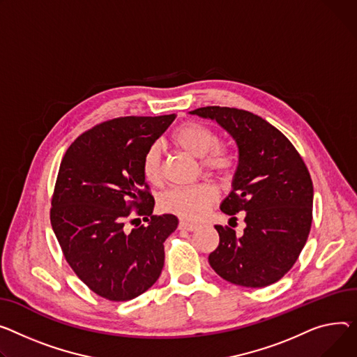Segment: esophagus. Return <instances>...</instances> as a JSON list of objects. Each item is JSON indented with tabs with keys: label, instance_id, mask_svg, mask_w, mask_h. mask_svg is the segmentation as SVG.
I'll list each match as a JSON object with an SVG mask.
<instances>
[{
	"label": "esophagus",
	"instance_id": "1",
	"mask_svg": "<svg viewBox=\"0 0 357 357\" xmlns=\"http://www.w3.org/2000/svg\"><path fill=\"white\" fill-rule=\"evenodd\" d=\"M179 229H185V231H194L197 229V225L195 224H191V222H185V221H181L179 225H178Z\"/></svg>",
	"mask_w": 357,
	"mask_h": 357
}]
</instances>
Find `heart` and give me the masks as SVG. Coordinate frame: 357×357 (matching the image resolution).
Returning <instances> with one entry per match:
<instances>
[{
	"mask_svg": "<svg viewBox=\"0 0 357 357\" xmlns=\"http://www.w3.org/2000/svg\"><path fill=\"white\" fill-rule=\"evenodd\" d=\"M174 144L197 158H202L205 168L215 172H228L234 165L231 152L218 145V135L211 128L188 122L176 128L172 133ZM142 171L148 182L159 183L162 181L160 146L151 145L142 159ZM217 199V189L209 183H197L189 186H175L166 191L159 201L163 212L195 221L204 215L205 209Z\"/></svg>",
	"mask_w": 357,
	"mask_h": 357,
	"instance_id": "1",
	"label": "heart"
}]
</instances>
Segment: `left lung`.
Instances as JSON below:
<instances>
[{
	"instance_id": "obj_1",
	"label": "left lung",
	"mask_w": 357,
	"mask_h": 357,
	"mask_svg": "<svg viewBox=\"0 0 357 357\" xmlns=\"http://www.w3.org/2000/svg\"><path fill=\"white\" fill-rule=\"evenodd\" d=\"M191 114L211 119L238 146L232 189L221 204L227 215L245 212L236 236L215 225L220 245L208 257L224 280L243 287L270 286L297 261L313 220V182L291 142L263 117L234 107L206 106Z\"/></svg>"
}]
</instances>
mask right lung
Masks as SVG:
<instances>
[{"instance_id":"1","label":"right lung","mask_w":357,"mask_h":357,"mask_svg":"<svg viewBox=\"0 0 357 357\" xmlns=\"http://www.w3.org/2000/svg\"><path fill=\"white\" fill-rule=\"evenodd\" d=\"M175 117L103 122L80 135L60 163L50 211L53 231L68 266L91 291L110 301L140 296L162 273L163 243L178 218L152 215L155 199L142 159ZM133 207L149 224L128 230L124 222Z\"/></svg>"}]
</instances>
